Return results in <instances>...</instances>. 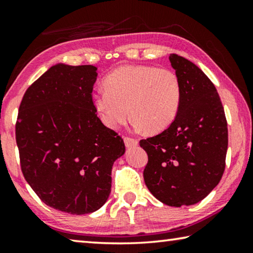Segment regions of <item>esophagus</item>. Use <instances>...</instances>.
Returning <instances> with one entry per match:
<instances>
[{
	"label": "esophagus",
	"instance_id": "34e87169",
	"mask_svg": "<svg viewBox=\"0 0 253 253\" xmlns=\"http://www.w3.org/2000/svg\"><path fill=\"white\" fill-rule=\"evenodd\" d=\"M124 142H125L126 147H134L138 145V142L136 141V139L130 138V137H125L124 138Z\"/></svg>",
	"mask_w": 253,
	"mask_h": 253
}]
</instances>
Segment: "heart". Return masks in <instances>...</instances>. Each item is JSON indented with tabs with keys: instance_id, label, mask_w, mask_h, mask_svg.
<instances>
[{
	"instance_id": "1",
	"label": "heart",
	"mask_w": 253,
	"mask_h": 253,
	"mask_svg": "<svg viewBox=\"0 0 253 253\" xmlns=\"http://www.w3.org/2000/svg\"><path fill=\"white\" fill-rule=\"evenodd\" d=\"M105 86L92 93V105L110 129L125 123L131 114L136 127L159 133L174 122L181 106V83L169 69L120 66L105 79Z\"/></svg>"
}]
</instances>
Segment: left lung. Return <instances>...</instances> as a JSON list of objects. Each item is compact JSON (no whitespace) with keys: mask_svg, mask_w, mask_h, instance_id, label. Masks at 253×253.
Wrapping results in <instances>:
<instances>
[{"mask_svg":"<svg viewBox=\"0 0 253 253\" xmlns=\"http://www.w3.org/2000/svg\"><path fill=\"white\" fill-rule=\"evenodd\" d=\"M169 59L181 83V106L167 129L139 145L148 156L143 173L148 190L166 205L181 207L203 200L222 179L227 123L206 74L177 54Z\"/></svg>","mask_w":253,"mask_h":253,"instance_id":"obj_1","label":"left lung"}]
</instances>
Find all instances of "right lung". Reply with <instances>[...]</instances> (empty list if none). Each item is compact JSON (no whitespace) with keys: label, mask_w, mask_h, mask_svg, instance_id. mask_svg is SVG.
I'll list each match as a JSON object with an SVG mask.
<instances>
[{"label":"right lung","mask_w":253,"mask_h":253,"mask_svg":"<svg viewBox=\"0 0 253 253\" xmlns=\"http://www.w3.org/2000/svg\"><path fill=\"white\" fill-rule=\"evenodd\" d=\"M93 65L58 63L28 87L15 138L23 177L46 205L73 215L105 205L123 138L106 127L92 105Z\"/></svg>","instance_id":"right-lung-1"}]
</instances>
